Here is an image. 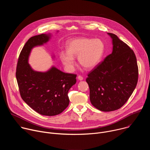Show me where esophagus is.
I'll return each instance as SVG.
<instances>
[{"mask_svg":"<svg viewBox=\"0 0 150 150\" xmlns=\"http://www.w3.org/2000/svg\"><path fill=\"white\" fill-rule=\"evenodd\" d=\"M78 79L79 81H82V80H83V77H82V76H81V75H79V76H78Z\"/></svg>","mask_w":150,"mask_h":150,"instance_id":"esophagus-1","label":"esophagus"}]
</instances>
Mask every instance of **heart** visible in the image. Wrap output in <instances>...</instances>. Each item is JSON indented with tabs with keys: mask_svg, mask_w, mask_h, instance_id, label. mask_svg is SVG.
<instances>
[{
	"mask_svg": "<svg viewBox=\"0 0 150 150\" xmlns=\"http://www.w3.org/2000/svg\"><path fill=\"white\" fill-rule=\"evenodd\" d=\"M66 49L67 52H60L59 58L68 71L74 69V57L76 56H78V62L82 67L90 69L97 67L101 62L105 52V45L99 38H75L67 42Z\"/></svg>",
	"mask_w": 150,
	"mask_h": 150,
	"instance_id": "1",
	"label": "heart"
}]
</instances>
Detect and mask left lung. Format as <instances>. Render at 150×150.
<instances>
[{"instance_id":"8db88e82","label":"left lung","mask_w":150,"mask_h":150,"mask_svg":"<svg viewBox=\"0 0 150 150\" xmlns=\"http://www.w3.org/2000/svg\"><path fill=\"white\" fill-rule=\"evenodd\" d=\"M113 51L88 75L90 100L95 108L111 112L122 107L134 92L138 79V68L134 51L116 35Z\"/></svg>"}]
</instances>
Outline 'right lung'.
Returning <instances> with one entry per match:
<instances>
[{"label": "right lung", "instance_id": "1", "mask_svg": "<svg viewBox=\"0 0 150 150\" xmlns=\"http://www.w3.org/2000/svg\"><path fill=\"white\" fill-rule=\"evenodd\" d=\"M51 34L31 37L21 50L16 67V78L23 100L38 113L52 116L61 113L69 105V89L76 82V75L63 72L54 67L41 72L28 64L32 49L50 40Z\"/></svg>", "mask_w": 150, "mask_h": 150}]
</instances>
